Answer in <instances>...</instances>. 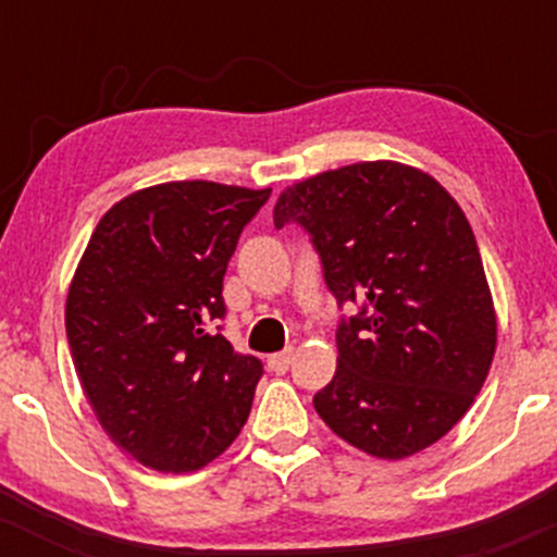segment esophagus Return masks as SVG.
<instances>
[{
  "label": "esophagus",
  "mask_w": 557,
  "mask_h": 557,
  "mask_svg": "<svg viewBox=\"0 0 557 557\" xmlns=\"http://www.w3.org/2000/svg\"><path fill=\"white\" fill-rule=\"evenodd\" d=\"M290 363H293V348H285V350H280V354L270 356L267 367H270L272 374H285L287 369H290Z\"/></svg>",
  "instance_id": "34e87169"
}]
</instances>
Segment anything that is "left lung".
<instances>
[{"label": "left lung", "mask_w": 557, "mask_h": 557, "mask_svg": "<svg viewBox=\"0 0 557 557\" xmlns=\"http://www.w3.org/2000/svg\"><path fill=\"white\" fill-rule=\"evenodd\" d=\"M311 235L341 319L337 372L314 408L374 458L445 437L487 380L497 319L474 233L456 198L400 162H359L280 194L274 227Z\"/></svg>", "instance_id": "obj_1"}]
</instances>
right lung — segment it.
<instances>
[{
  "label": "right lung",
  "instance_id": "right-lung-1",
  "mask_svg": "<svg viewBox=\"0 0 557 557\" xmlns=\"http://www.w3.org/2000/svg\"><path fill=\"white\" fill-rule=\"evenodd\" d=\"M272 188L151 185L99 220L67 290L75 372L104 432L157 471H196L227 450L264 374L235 354L222 277Z\"/></svg>",
  "mask_w": 557,
  "mask_h": 557
}]
</instances>
